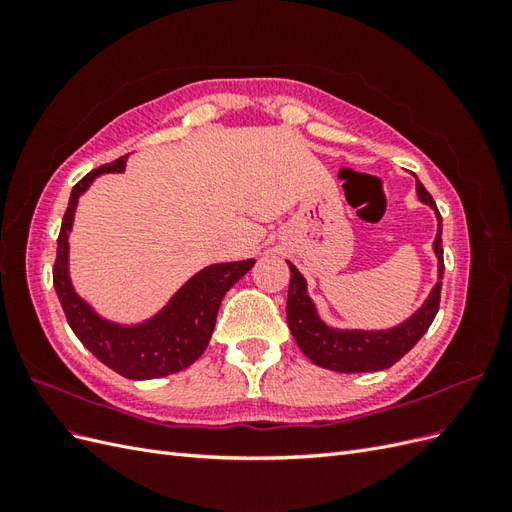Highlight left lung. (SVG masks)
Returning <instances> with one entry per match:
<instances>
[{"label":"left lung","mask_w":512,"mask_h":512,"mask_svg":"<svg viewBox=\"0 0 512 512\" xmlns=\"http://www.w3.org/2000/svg\"><path fill=\"white\" fill-rule=\"evenodd\" d=\"M416 196L423 205L436 211L438 232L433 239V254L438 258V282L431 288L425 303L404 322L391 329L365 331V329H335L329 327L318 314L316 303L307 294V282L299 269L288 262L290 286L286 303V320L294 342L299 344L309 361L339 371V374H361V371H380L395 365L401 356L412 350L431 327L440 307V290L444 275V250H442V218L433 203L431 194L416 179Z\"/></svg>","instance_id":"left-lung-1"}]
</instances>
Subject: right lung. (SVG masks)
<instances>
[{"label": "right lung", "instance_id": "obj_1", "mask_svg": "<svg viewBox=\"0 0 512 512\" xmlns=\"http://www.w3.org/2000/svg\"><path fill=\"white\" fill-rule=\"evenodd\" d=\"M128 156L91 170L72 188L68 209L57 239V258L53 267V286L70 329L81 344L130 380L164 378L190 367L205 352L224 294L254 267V258L237 262H218L200 269L185 282L170 301L151 318L136 324H119L100 316L70 280V232L76 205L96 177L123 173Z\"/></svg>", "mask_w": 512, "mask_h": 512}]
</instances>
